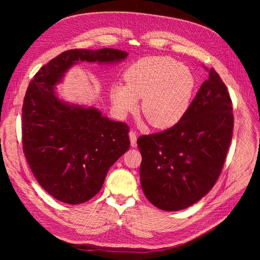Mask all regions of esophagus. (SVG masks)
<instances>
[{"mask_svg":"<svg viewBox=\"0 0 260 260\" xmlns=\"http://www.w3.org/2000/svg\"><path fill=\"white\" fill-rule=\"evenodd\" d=\"M129 138H130V143L132 147L137 146V133L135 131L129 132Z\"/></svg>","mask_w":260,"mask_h":260,"instance_id":"34e87169","label":"esophagus"}]
</instances>
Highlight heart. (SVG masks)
Listing matches in <instances>:
<instances>
[{
    "label": "heart",
    "instance_id": "obj_1",
    "mask_svg": "<svg viewBox=\"0 0 260 260\" xmlns=\"http://www.w3.org/2000/svg\"><path fill=\"white\" fill-rule=\"evenodd\" d=\"M125 85L115 84L111 99L120 116L135 112L138 100L153 127H172L186 113L195 88L191 69L167 56H151L138 60L125 70Z\"/></svg>",
    "mask_w": 260,
    "mask_h": 260
}]
</instances>
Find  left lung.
Masks as SVG:
<instances>
[{
	"mask_svg": "<svg viewBox=\"0 0 260 260\" xmlns=\"http://www.w3.org/2000/svg\"><path fill=\"white\" fill-rule=\"evenodd\" d=\"M208 76L174 127L138 139L141 185L161 210L192 206L211 190L222 170L232 139V102L215 69Z\"/></svg>",
	"mask_w": 260,
	"mask_h": 260,
	"instance_id": "left-lung-1",
	"label": "left lung"
}]
</instances>
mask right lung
<instances>
[{
    "label": "right lung",
    "mask_w": 260,
    "mask_h": 260,
    "mask_svg": "<svg viewBox=\"0 0 260 260\" xmlns=\"http://www.w3.org/2000/svg\"><path fill=\"white\" fill-rule=\"evenodd\" d=\"M128 56L116 49L69 50L31 80L22 105V148L37 181L54 199L81 204L95 196L113 165L130 147L129 127L94 106L60 100L56 85L80 61L113 65Z\"/></svg>",
    "instance_id": "right-lung-1"
}]
</instances>
